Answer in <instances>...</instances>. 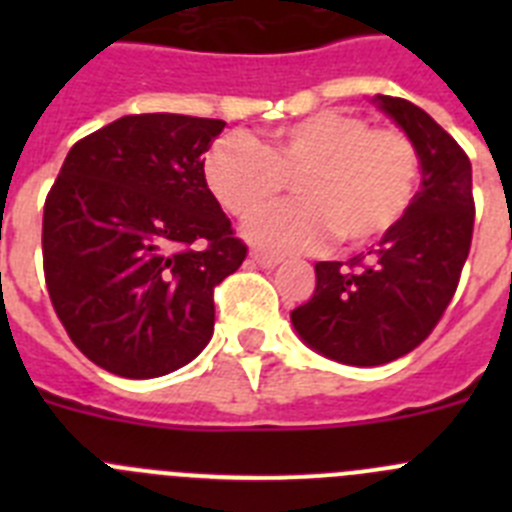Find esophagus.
Wrapping results in <instances>:
<instances>
[{
  "instance_id": "obj_1",
  "label": "esophagus",
  "mask_w": 512,
  "mask_h": 512,
  "mask_svg": "<svg viewBox=\"0 0 512 512\" xmlns=\"http://www.w3.org/2000/svg\"><path fill=\"white\" fill-rule=\"evenodd\" d=\"M251 261H253V264L264 266V269H274V266H277L282 259H279V256H274V253L253 251V253H251Z\"/></svg>"
}]
</instances>
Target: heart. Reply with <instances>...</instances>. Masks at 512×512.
Returning a JSON list of instances; mask_svg holds the SVG:
<instances>
[{"mask_svg": "<svg viewBox=\"0 0 512 512\" xmlns=\"http://www.w3.org/2000/svg\"><path fill=\"white\" fill-rule=\"evenodd\" d=\"M207 187L233 217H248L292 179L300 200L266 207L246 235L269 251H307L328 238L364 248L397 228L418 194L420 156L400 128H372L364 115L323 110L277 128L261 146L225 135L207 151Z\"/></svg>", "mask_w": 512, "mask_h": 512, "instance_id": "obj_1", "label": "heart"}]
</instances>
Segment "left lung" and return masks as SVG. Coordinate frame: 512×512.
<instances>
[{"instance_id":"obj_1","label":"left lung","mask_w":512,"mask_h":512,"mask_svg":"<svg viewBox=\"0 0 512 512\" xmlns=\"http://www.w3.org/2000/svg\"><path fill=\"white\" fill-rule=\"evenodd\" d=\"M418 148L420 184L400 225L377 248L315 264V292L292 310L310 348L351 366H379L410 354L449 307L472 248V164L464 148L418 104L377 94Z\"/></svg>"}]
</instances>
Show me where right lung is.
I'll return each mask as SVG.
<instances>
[{
    "mask_svg": "<svg viewBox=\"0 0 512 512\" xmlns=\"http://www.w3.org/2000/svg\"><path fill=\"white\" fill-rule=\"evenodd\" d=\"M223 120L125 115L76 140L43 207L53 310L117 377L189 364L212 336L215 287L246 259L205 179Z\"/></svg>",
    "mask_w": 512,
    "mask_h": 512,
    "instance_id": "add662e5",
    "label": "right lung"
}]
</instances>
